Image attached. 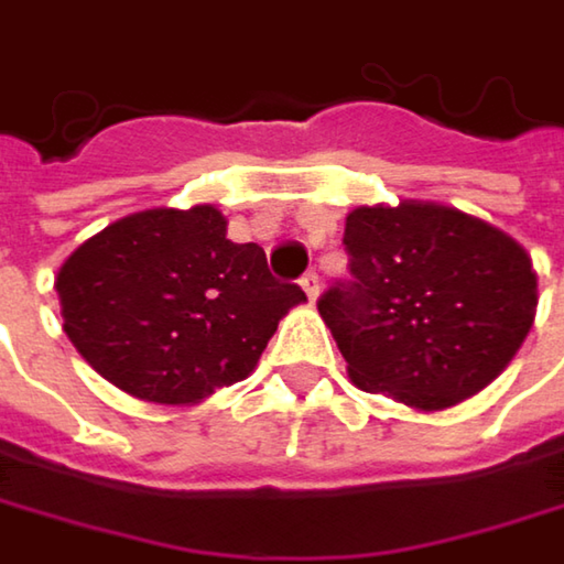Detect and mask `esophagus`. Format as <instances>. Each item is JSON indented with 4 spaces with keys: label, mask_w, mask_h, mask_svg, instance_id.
<instances>
[{
    "label": "esophagus",
    "mask_w": 564,
    "mask_h": 564,
    "mask_svg": "<svg viewBox=\"0 0 564 564\" xmlns=\"http://www.w3.org/2000/svg\"><path fill=\"white\" fill-rule=\"evenodd\" d=\"M300 286L306 290L310 300H316V296H319V274H316V271H306V274L300 278Z\"/></svg>",
    "instance_id": "1"
}]
</instances>
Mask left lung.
<instances>
[{
    "mask_svg": "<svg viewBox=\"0 0 564 564\" xmlns=\"http://www.w3.org/2000/svg\"><path fill=\"white\" fill-rule=\"evenodd\" d=\"M351 281L319 296L348 378L413 410L485 390L536 316V271L520 241L468 213L406 199L345 219Z\"/></svg>",
    "mask_w": 564,
    "mask_h": 564,
    "instance_id": "1",
    "label": "left lung"
}]
</instances>
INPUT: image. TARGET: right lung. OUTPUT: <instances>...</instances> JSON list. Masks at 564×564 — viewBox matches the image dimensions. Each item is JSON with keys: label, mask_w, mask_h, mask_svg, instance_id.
<instances>
[{"label": "right lung", "mask_w": 564, "mask_h": 564, "mask_svg": "<svg viewBox=\"0 0 564 564\" xmlns=\"http://www.w3.org/2000/svg\"><path fill=\"white\" fill-rule=\"evenodd\" d=\"M54 286L79 355L119 390L174 406L248 378L306 300L271 278L261 245L226 238L216 206L126 216L83 241Z\"/></svg>", "instance_id": "add662e5"}]
</instances>
